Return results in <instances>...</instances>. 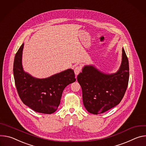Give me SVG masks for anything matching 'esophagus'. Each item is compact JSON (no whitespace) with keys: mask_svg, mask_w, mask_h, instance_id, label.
<instances>
[{"mask_svg":"<svg viewBox=\"0 0 146 146\" xmlns=\"http://www.w3.org/2000/svg\"><path fill=\"white\" fill-rule=\"evenodd\" d=\"M80 71H81V68L79 66H76L74 68V72L76 75H78L80 72Z\"/></svg>","mask_w":146,"mask_h":146,"instance_id":"obj_1","label":"esophagus"}]
</instances>
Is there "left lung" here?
Masks as SVG:
<instances>
[{
    "mask_svg": "<svg viewBox=\"0 0 146 146\" xmlns=\"http://www.w3.org/2000/svg\"><path fill=\"white\" fill-rule=\"evenodd\" d=\"M129 71V61L123 48L120 67L115 73H104L93 65L85 66L77 80L82 88L83 103L87 111L99 114L118 105L127 87Z\"/></svg>",
    "mask_w": 146,
    "mask_h": 146,
    "instance_id": "1",
    "label": "left lung"
}]
</instances>
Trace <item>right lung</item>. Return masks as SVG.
I'll return each instance as SVG.
<instances>
[{"mask_svg": "<svg viewBox=\"0 0 146 146\" xmlns=\"http://www.w3.org/2000/svg\"><path fill=\"white\" fill-rule=\"evenodd\" d=\"M24 43L16 53L13 65L15 84L23 103L37 112L50 114L54 112L60 103L62 92L76 79L70 68L48 78H37L25 72L23 64Z\"/></svg>", "mask_w": 146, "mask_h": 146, "instance_id": "right-lung-1", "label": "right lung"}]
</instances>
